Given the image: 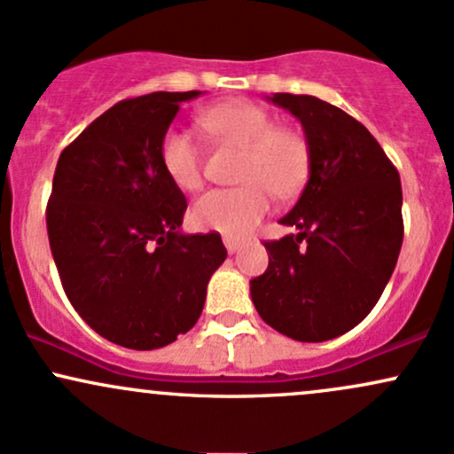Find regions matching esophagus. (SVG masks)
<instances>
[{"mask_svg":"<svg viewBox=\"0 0 454 454\" xmlns=\"http://www.w3.org/2000/svg\"><path fill=\"white\" fill-rule=\"evenodd\" d=\"M223 246H226L228 254H235V252L241 250V247L246 246V243H243L241 239H235V237H223Z\"/></svg>","mask_w":454,"mask_h":454,"instance_id":"esophagus-1","label":"esophagus"}]
</instances>
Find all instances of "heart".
I'll list each match as a JSON object with an SVG mask.
<instances>
[{
  "label": "heart",
  "mask_w": 454,
  "mask_h": 454,
  "mask_svg": "<svg viewBox=\"0 0 454 454\" xmlns=\"http://www.w3.org/2000/svg\"><path fill=\"white\" fill-rule=\"evenodd\" d=\"M200 127L217 142L243 151L235 189H213L192 207V222L200 231L247 237L278 198L297 196L312 170L310 142L297 129L280 127L271 112L250 101H231L204 109ZM161 163L170 181L193 192L204 181L200 144L181 129L161 139Z\"/></svg>",
  "instance_id": "1"
}]
</instances>
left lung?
Instances as JSON below:
<instances>
[{"label": "left lung", "mask_w": 454, "mask_h": 454, "mask_svg": "<svg viewBox=\"0 0 454 454\" xmlns=\"http://www.w3.org/2000/svg\"><path fill=\"white\" fill-rule=\"evenodd\" d=\"M269 101L301 122L312 170L280 219L300 232L265 241L269 267L250 282L252 301L267 325L293 340H332L364 321L395 271L401 178L371 131L340 107L288 92Z\"/></svg>", "instance_id": "obj_1"}]
</instances>
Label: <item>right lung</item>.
<instances>
[{
    "mask_svg": "<svg viewBox=\"0 0 454 454\" xmlns=\"http://www.w3.org/2000/svg\"><path fill=\"white\" fill-rule=\"evenodd\" d=\"M189 92L124 98L58 159L47 232L64 293L107 340L166 347L196 325L226 261L217 232L183 235L187 200L161 163V139Z\"/></svg>",
    "mask_w": 454,
    "mask_h": 454,
    "instance_id": "add662e5",
    "label": "right lung"
}]
</instances>
